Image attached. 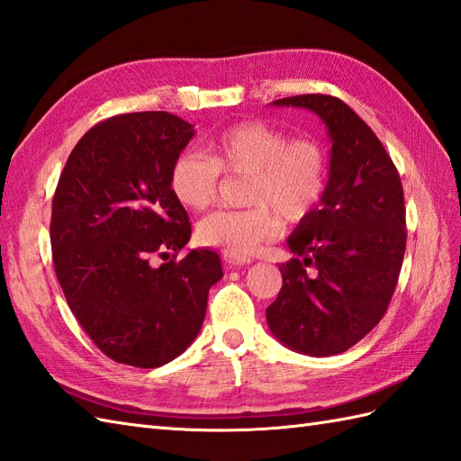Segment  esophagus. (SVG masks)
<instances>
[{
	"mask_svg": "<svg viewBox=\"0 0 461 461\" xmlns=\"http://www.w3.org/2000/svg\"><path fill=\"white\" fill-rule=\"evenodd\" d=\"M253 259L249 258H240V256H231V253H223V263L228 267H241V266H249Z\"/></svg>",
	"mask_w": 461,
	"mask_h": 461,
	"instance_id": "obj_1",
	"label": "esophagus"
}]
</instances>
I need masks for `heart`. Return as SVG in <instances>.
<instances>
[{"label": "heart", "mask_w": 461, "mask_h": 461, "mask_svg": "<svg viewBox=\"0 0 461 461\" xmlns=\"http://www.w3.org/2000/svg\"><path fill=\"white\" fill-rule=\"evenodd\" d=\"M329 152L312 136L291 139L276 126L248 121L205 142L203 154L185 150L170 168V188L182 205L203 210L218 198L221 172L243 176V210H218L198 223L203 246L231 256H251L276 240L281 220H307L325 198Z\"/></svg>", "instance_id": "b5f03b06"}]
</instances>
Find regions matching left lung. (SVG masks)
<instances>
[{"mask_svg": "<svg viewBox=\"0 0 461 461\" xmlns=\"http://www.w3.org/2000/svg\"><path fill=\"white\" fill-rule=\"evenodd\" d=\"M273 104L319 114L332 146L325 198L287 240L297 258L279 267L283 287L267 325L303 355H339L378 325L394 295L406 251L402 182L376 134L337 96Z\"/></svg>", "mask_w": 461, "mask_h": 461, "instance_id": "8db88e82", "label": "left lung"}]
</instances>
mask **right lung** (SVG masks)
<instances>
[{"label":"right lung","instance_id":"right-lung-1","mask_svg":"<svg viewBox=\"0 0 461 461\" xmlns=\"http://www.w3.org/2000/svg\"><path fill=\"white\" fill-rule=\"evenodd\" d=\"M194 126L164 111L95 124L68 154L51 212L55 273L86 335L121 365L156 368L198 337L221 261L192 249V225L170 188ZM175 258L162 267L154 257Z\"/></svg>","mask_w":461,"mask_h":461}]
</instances>
